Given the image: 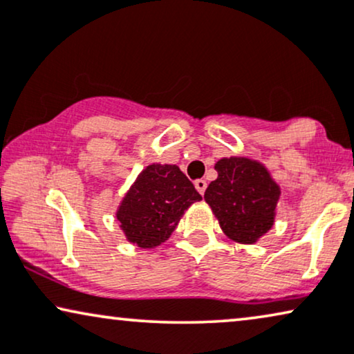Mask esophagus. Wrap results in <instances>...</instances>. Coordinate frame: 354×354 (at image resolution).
Returning a JSON list of instances; mask_svg holds the SVG:
<instances>
[{
	"instance_id": "esophagus-1",
	"label": "esophagus",
	"mask_w": 354,
	"mask_h": 354,
	"mask_svg": "<svg viewBox=\"0 0 354 354\" xmlns=\"http://www.w3.org/2000/svg\"><path fill=\"white\" fill-rule=\"evenodd\" d=\"M194 186H196V189L199 191V194H204L205 189H207V183H205V180H197V181L194 183Z\"/></svg>"
}]
</instances>
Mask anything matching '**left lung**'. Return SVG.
Here are the masks:
<instances>
[{
  "instance_id": "1",
  "label": "left lung",
  "mask_w": 354,
  "mask_h": 354,
  "mask_svg": "<svg viewBox=\"0 0 354 354\" xmlns=\"http://www.w3.org/2000/svg\"><path fill=\"white\" fill-rule=\"evenodd\" d=\"M215 169L218 176L207 187L205 202L226 236L256 243L272 228L280 187L261 163L249 158H221Z\"/></svg>"
}]
</instances>
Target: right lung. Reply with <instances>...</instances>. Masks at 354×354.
Segmentation results:
<instances>
[{"label": "right lung", "instance_id": "add662e5", "mask_svg": "<svg viewBox=\"0 0 354 354\" xmlns=\"http://www.w3.org/2000/svg\"><path fill=\"white\" fill-rule=\"evenodd\" d=\"M201 199L176 165H150L122 199L116 216L131 243L155 248L169 238L187 207Z\"/></svg>", "mask_w": 354, "mask_h": 354}]
</instances>
